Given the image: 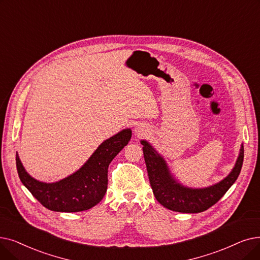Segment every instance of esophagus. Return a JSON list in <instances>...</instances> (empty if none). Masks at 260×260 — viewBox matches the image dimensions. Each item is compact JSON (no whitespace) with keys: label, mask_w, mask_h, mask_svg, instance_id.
I'll use <instances>...</instances> for the list:
<instances>
[{"label":"esophagus","mask_w":260,"mask_h":260,"mask_svg":"<svg viewBox=\"0 0 260 260\" xmlns=\"http://www.w3.org/2000/svg\"><path fill=\"white\" fill-rule=\"evenodd\" d=\"M145 134H146V131L142 126H137L136 128H135V135H137L138 137L143 136V135H145Z\"/></svg>","instance_id":"1"}]
</instances>
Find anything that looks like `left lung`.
Segmentation results:
<instances>
[{
  "mask_svg": "<svg viewBox=\"0 0 260 260\" xmlns=\"http://www.w3.org/2000/svg\"><path fill=\"white\" fill-rule=\"evenodd\" d=\"M150 184L156 200L173 211L198 213L207 210L226 193L238 178L244 157L243 145L232 172L221 182L206 188H189L179 184L170 173L164 158L145 140H141Z\"/></svg>",
  "mask_w": 260,
  "mask_h": 260,
  "instance_id": "8db88e82",
  "label": "left lung"
}]
</instances>
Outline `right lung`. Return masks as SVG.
Segmentation results:
<instances>
[{"label": "right lung", "instance_id": "add662e5", "mask_svg": "<svg viewBox=\"0 0 260 260\" xmlns=\"http://www.w3.org/2000/svg\"><path fill=\"white\" fill-rule=\"evenodd\" d=\"M131 137V128L116 134L99 145L80 170L56 183H43L31 177L17 153L19 177L32 197L50 210L77 212L90 209L104 198L108 185V166L128 143Z\"/></svg>", "mask_w": 260, "mask_h": 260}]
</instances>
